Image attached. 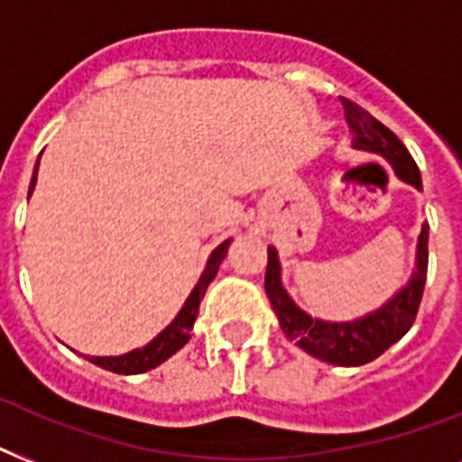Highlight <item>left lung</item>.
<instances>
[{
    "mask_svg": "<svg viewBox=\"0 0 462 462\" xmlns=\"http://www.w3.org/2000/svg\"><path fill=\"white\" fill-rule=\"evenodd\" d=\"M343 110L352 132V148L381 155L393 167L398 180L422 191L420 170H417L412 155L408 153V148L402 146V141L388 126L381 125L379 119L372 117L369 112L362 110L357 103H352L347 97H343ZM427 242H430V225L424 223L422 232L417 237L415 268H412L410 281L379 309H374L359 319H352V321H323V319H316L297 307L295 300L288 295V290L282 288V268L278 252H275V246H268L266 295L278 321H281L282 333L297 347H302L307 355L328 362V365L359 366L383 355L415 323L417 309L422 302L424 281H427V261H430Z\"/></svg>",
    "mask_w": 462,
    "mask_h": 462,
    "instance_id": "obj_1",
    "label": "left lung"
}]
</instances>
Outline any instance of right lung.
Wrapping results in <instances>:
<instances>
[{
	"instance_id": "1",
	"label": "right lung",
	"mask_w": 462,
	"mask_h": 462,
	"mask_svg": "<svg viewBox=\"0 0 462 462\" xmlns=\"http://www.w3.org/2000/svg\"><path fill=\"white\" fill-rule=\"evenodd\" d=\"M38 165H40V158H38ZM38 165H35V170H32L28 199H31L32 189H35V181H38ZM230 242L232 239H225L223 245H217L216 249L210 252L201 278H199V282H196V288L191 290V295L187 297L184 307L180 309V314L174 316L172 323L160 330L151 343L143 345V347H136V350L132 352H126V355H117V357H88V355H86V359L93 362V365L103 366V369H107V372L126 374V376H129V374L151 372V369H155L158 365H162L165 359L172 357L174 352L181 350V347L189 343V337H191V328H194L196 316H199V304H201L210 281L217 275V268H220L223 259L227 256V246H230Z\"/></svg>"
}]
</instances>
